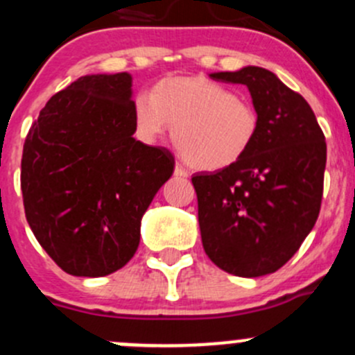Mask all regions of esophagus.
Segmentation results:
<instances>
[{"label":"esophagus","instance_id":"esophagus-1","mask_svg":"<svg viewBox=\"0 0 355 355\" xmlns=\"http://www.w3.org/2000/svg\"><path fill=\"white\" fill-rule=\"evenodd\" d=\"M174 176H178V178H188V173H186V171L182 169V167L179 166V164H176V167H174Z\"/></svg>","mask_w":355,"mask_h":355}]
</instances>
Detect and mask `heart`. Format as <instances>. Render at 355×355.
<instances>
[{
  "label": "heart",
  "instance_id": "obj_1",
  "mask_svg": "<svg viewBox=\"0 0 355 355\" xmlns=\"http://www.w3.org/2000/svg\"><path fill=\"white\" fill-rule=\"evenodd\" d=\"M135 131L155 143L173 128L182 159L198 171H223L240 162L259 132L252 101L233 89L198 76L166 77L132 103Z\"/></svg>",
  "mask_w": 355,
  "mask_h": 355
}]
</instances>
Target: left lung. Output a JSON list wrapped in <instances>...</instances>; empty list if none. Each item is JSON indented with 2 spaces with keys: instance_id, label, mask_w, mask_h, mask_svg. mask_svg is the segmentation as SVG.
<instances>
[{
  "instance_id": "1",
  "label": "left lung",
  "mask_w": 355,
  "mask_h": 355,
  "mask_svg": "<svg viewBox=\"0 0 355 355\" xmlns=\"http://www.w3.org/2000/svg\"><path fill=\"white\" fill-rule=\"evenodd\" d=\"M210 79L245 84L261 124L240 162L191 178L203 248L230 275H271L293 257L318 220L324 135L307 101L271 70L248 65Z\"/></svg>"
}]
</instances>
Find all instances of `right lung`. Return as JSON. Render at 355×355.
<instances>
[{
  "mask_svg": "<svg viewBox=\"0 0 355 355\" xmlns=\"http://www.w3.org/2000/svg\"><path fill=\"white\" fill-rule=\"evenodd\" d=\"M132 77L93 73L53 94L24 143V209L58 268L98 278L124 268L141 217L174 173L173 153L132 138Z\"/></svg>",
  "mask_w": 355,
  "mask_h": 355,
  "instance_id": "1",
  "label": "right lung"
}]
</instances>
